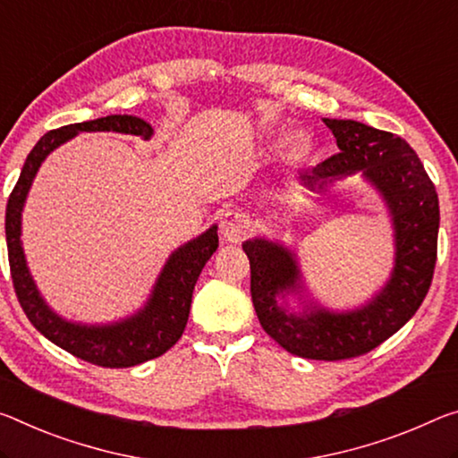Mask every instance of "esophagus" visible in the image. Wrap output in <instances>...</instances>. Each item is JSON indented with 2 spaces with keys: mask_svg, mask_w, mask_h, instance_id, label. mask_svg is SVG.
Here are the masks:
<instances>
[{
  "mask_svg": "<svg viewBox=\"0 0 458 458\" xmlns=\"http://www.w3.org/2000/svg\"><path fill=\"white\" fill-rule=\"evenodd\" d=\"M250 230V217L244 212H238V209H228L226 214L222 216L220 220V232L226 241H241Z\"/></svg>",
  "mask_w": 458,
  "mask_h": 458,
  "instance_id": "34e87169",
  "label": "esophagus"
}]
</instances>
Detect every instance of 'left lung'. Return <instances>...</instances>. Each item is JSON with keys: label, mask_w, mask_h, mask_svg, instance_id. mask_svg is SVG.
Returning a JSON list of instances; mask_svg holds the SVG:
<instances>
[{"label": "left lung", "mask_w": 458, "mask_h": 458, "mask_svg": "<svg viewBox=\"0 0 458 458\" xmlns=\"http://www.w3.org/2000/svg\"><path fill=\"white\" fill-rule=\"evenodd\" d=\"M340 152L301 173L306 187L322 190L334 179L362 171L383 193L395 224V268L367 308L330 314H293L277 297L300 281L292 252L267 241L242 244L250 260L252 306L263 330L287 352L314 360L362 357L386 343L416 314L430 289L438 252V193L422 161L402 136L354 120H324Z\"/></svg>", "instance_id": "obj_1"}]
</instances>
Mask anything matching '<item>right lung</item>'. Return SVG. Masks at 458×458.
Masks as SVG:
<instances>
[{
	"label": "right lung",
	"instance_id": "1",
	"mask_svg": "<svg viewBox=\"0 0 458 458\" xmlns=\"http://www.w3.org/2000/svg\"><path fill=\"white\" fill-rule=\"evenodd\" d=\"M77 132H122L147 140L152 134V128L134 115H107V118L89 120L83 124L50 130L36 142L21 166L20 179L12 190L5 208V241L13 292L34 328L45 334L50 343L71 352L72 357L107 369L134 367L144 360L161 357L181 338L187 318H190L195 283H198L201 268L217 249V232L216 226L209 228L206 234L173 252L158 277L148 306L130 320L114 326H96V328L61 320L42 301L30 273H28L20 244V216L40 163L45 161L50 150Z\"/></svg>",
	"mask_w": 458,
	"mask_h": 458
}]
</instances>
